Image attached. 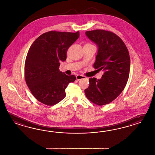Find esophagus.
I'll return each mask as SVG.
<instances>
[{"label":"esophagus","instance_id":"34e87169","mask_svg":"<svg viewBox=\"0 0 155 155\" xmlns=\"http://www.w3.org/2000/svg\"><path fill=\"white\" fill-rule=\"evenodd\" d=\"M76 79L79 80L83 79H85L86 77L84 76L78 75H77L76 76Z\"/></svg>","mask_w":155,"mask_h":155}]
</instances>
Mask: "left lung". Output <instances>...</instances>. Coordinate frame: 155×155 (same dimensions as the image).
Masks as SVG:
<instances>
[{
	"mask_svg": "<svg viewBox=\"0 0 155 155\" xmlns=\"http://www.w3.org/2000/svg\"><path fill=\"white\" fill-rule=\"evenodd\" d=\"M85 35L98 47L93 66L104 74L100 79H89V86L85 93L95 104H107L116 99L127 85L130 68L129 53L123 41L112 32L95 30L86 31Z\"/></svg>",
	"mask_w": 155,
	"mask_h": 155,
	"instance_id": "left-lung-1",
	"label": "left lung"
}]
</instances>
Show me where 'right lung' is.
I'll list each match as a JSON object with an SVG mask.
<instances>
[{
    "label": "right lung",
    "mask_w": 155,
    "mask_h": 155,
    "mask_svg": "<svg viewBox=\"0 0 155 155\" xmlns=\"http://www.w3.org/2000/svg\"><path fill=\"white\" fill-rule=\"evenodd\" d=\"M79 37L76 32L51 31L39 36L28 50L25 78L32 95L41 103L53 106L66 96L65 89L74 75L60 71V61L66 60L68 48Z\"/></svg>",
    "instance_id": "obj_1"
}]
</instances>
